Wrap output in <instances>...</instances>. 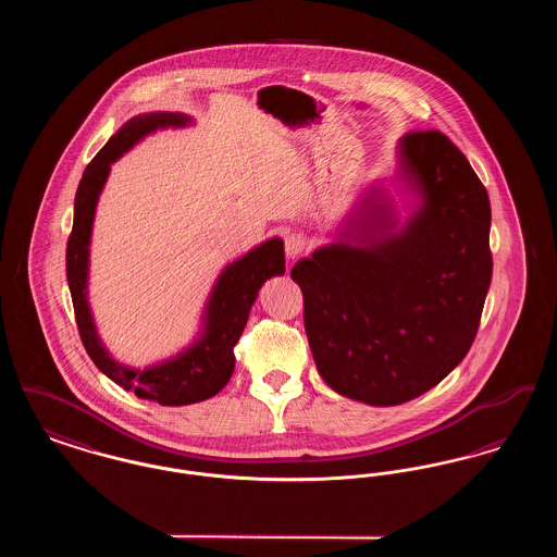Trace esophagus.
<instances>
[{
    "label": "esophagus",
    "instance_id": "esophagus-1",
    "mask_svg": "<svg viewBox=\"0 0 557 557\" xmlns=\"http://www.w3.org/2000/svg\"><path fill=\"white\" fill-rule=\"evenodd\" d=\"M307 246H309V239L305 234H290L286 242H284V248H286V257L288 259H298L305 250H307Z\"/></svg>",
    "mask_w": 557,
    "mask_h": 557
}]
</instances>
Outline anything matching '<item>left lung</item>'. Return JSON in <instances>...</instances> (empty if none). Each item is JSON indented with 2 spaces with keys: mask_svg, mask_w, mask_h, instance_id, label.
<instances>
[{
  "mask_svg": "<svg viewBox=\"0 0 557 557\" xmlns=\"http://www.w3.org/2000/svg\"><path fill=\"white\" fill-rule=\"evenodd\" d=\"M422 207L391 234L388 207L368 198L357 243L300 259L305 332L325 384L375 407L434 388L474 343L493 275L491 202L461 150L441 132L398 144Z\"/></svg>",
  "mask_w": 557,
  "mask_h": 557,
  "instance_id": "obj_1",
  "label": "left lung"
}]
</instances>
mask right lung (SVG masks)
Wrapping results in <instances>:
<instances>
[{"mask_svg":"<svg viewBox=\"0 0 557 557\" xmlns=\"http://www.w3.org/2000/svg\"><path fill=\"white\" fill-rule=\"evenodd\" d=\"M186 123L189 119L180 112H152L135 116L114 133L81 177L75 196L73 232L66 242V280L73 296L81 343L87 355L96 368L107 373L121 388L169 407L214 397L230 382L236 368L234 346L238 345L259 288L269 277L282 275L286 265L284 242L267 239L265 244L250 250L221 273L207 307V327L202 336L180 357L144 371L125 368L110 359L96 334L87 305L89 236L98 196L107 182L110 162L127 152L144 135L157 132L159 127H182Z\"/></svg>","mask_w":557,"mask_h":557,"instance_id":"add662e5","label":"right lung"}]
</instances>
